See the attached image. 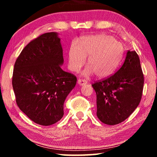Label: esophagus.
Wrapping results in <instances>:
<instances>
[{
  "mask_svg": "<svg viewBox=\"0 0 157 157\" xmlns=\"http://www.w3.org/2000/svg\"><path fill=\"white\" fill-rule=\"evenodd\" d=\"M78 83L79 85H80V86H82V85H84L87 83V82L85 80V79H79L78 80Z\"/></svg>",
  "mask_w": 157,
  "mask_h": 157,
  "instance_id": "1",
  "label": "esophagus"
}]
</instances>
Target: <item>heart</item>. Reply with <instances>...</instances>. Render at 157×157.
Instances as JSON below:
<instances>
[{
	"instance_id": "1",
	"label": "heart",
	"mask_w": 157,
	"mask_h": 157,
	"mask_svg": "<svg viewBox=\"0 0 157 157\" xmlns=\"http://www.w3.org/2000/svg\"><path fill=\"white\" fill-rule=\"evenodd\" d=\"M124 48L115 38L105 34L87 36L74 43L68 50V66L71 71L79 72L88 58L89 67L84 75L95 73L98 78H105L115 72L120 66Z\"/></svg>"
}]
</instances>
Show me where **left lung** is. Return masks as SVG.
<instances>
[{"label": "left lung", "mask_w": 157, "mask_h": 157, "mask_svg": "<svg viewBox=\"0 0 157 157\" xmlns=\"http://www.w3.org/2000/svg\"><path fill=\"white\" fill-rule=\"evenodd\" d=\"M143 84L139 55L136 51L128 50L123 64L116 73L92 84L96 93L100 121L114 125L126 120L139 105Z\"/></svg>", "instance_id": "1"}]
</instances>
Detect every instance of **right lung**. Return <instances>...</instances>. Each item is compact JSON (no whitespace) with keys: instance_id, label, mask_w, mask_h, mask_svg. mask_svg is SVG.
Returning <instances> with one entry per match:
<instances>
[{"instance_id":"1","label":"right lung","mask_w":157,"mask_h":157,"mask_svg":"<svg viewBox=\"0 0 157 157\" xmlns=\"http://www.w3.org/2000/svg\"><path fill=\"white\" fill-rule=\"evenodd\" d=\"M63 63V50L56 33L32 40L16 60L12 75L16 102L36 124L50 125L63 116V103L77 78L62 70Z\"/></svg>"}]
</instances>
